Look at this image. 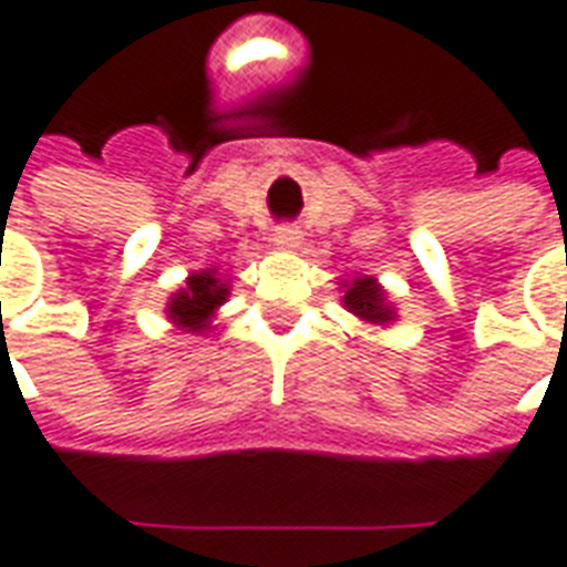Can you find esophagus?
Wrapping results in <instances>:
<instances>
[{"label": "esophagus", "instance_id": "1", "mask_svg": "<svg viewBox=\"0 0 567 567\" xmlns=\"http://www.w3.org/2000/svg\"><path fill=\"white\" fill-rule=\"evenodd\" d=\"M272 243L279 249H297L300 246V230L291 228V225H282V228H276V234H272Z\"/></svg>", "mask_w": 567, "mask_h": 567}]
</instances>
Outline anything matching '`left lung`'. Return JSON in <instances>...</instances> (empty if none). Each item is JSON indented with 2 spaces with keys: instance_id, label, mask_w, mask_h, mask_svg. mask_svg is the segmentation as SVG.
<instances>
[{
  "instance_id": "1",
  "label": "left lung",
  "mask_w": 567,
  "mask_h": 567,
  "mask_svg": "<svg viewBox=\"0 0 567 567\" xmlns=\"http://www.w3.org/2000/svg\"><path fill=\"white\" fill-rule=\"evenodd\" d=\"M342 285V306H346L351 316H358L360 321L375 327H388L390 321H396V309L388 303V291L381 288L379 279L372 276H354L346 279Z\"/></svg>"
}]
</instances>
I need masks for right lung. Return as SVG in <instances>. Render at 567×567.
I'll return each mask as SVG.
<instances>
[{
  "label": "right lung",
  "instance_id": "1",
  "mask_svg": "<svg viewBox=\"0 0 567 567\" xmlns=\"http://www.w3.org/2000/svg\"><path fill=\"white\" fill-rule=\"evenodd\" d=\"M230 285L219 276V270H198L192 272L186 285L171 295L167 300L165 316L171 318V324L186 330V333H204L216 321L219 306L228 300Z\"/></svg>",
  "mask_w": 567,
  "mask_h": 567
}]
</instances>
